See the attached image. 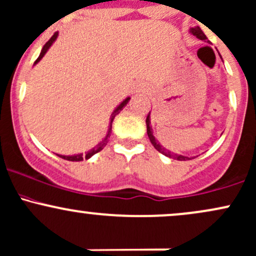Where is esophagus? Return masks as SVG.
Segmentation results:
<instances>
[{
    "mask_svg": "<svg viewBox=\"0 0 256 256\" xmlns=\"http://www.w3.org/2000/svg\"><path fill=\"white\" fill-rule=\"evenodd\" d=\"M137 91H138V92H144L146 88H144V87H142V86H138V88H137Z\"/></svg>",
    "mask_w": 256,
    "mask_h": 256,
    "instance_id": "34e87169",
    "label": "esophagus"
}]
</instances>
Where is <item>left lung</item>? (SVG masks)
<instances>
[{
	"label": "left lung",
	"instance_id": "1",
	"mask_svg": "<svg viewBox=\"0 0 256 256\" xmlns=\"http://www.w3.org/2000/svg\"><path fill=\"white\" fill-rule=\"evenodd\" d=\"M190 32L192 34L193 36H196V38H199V40H203V41H206V34L202 32V29L199 26H194V28H190ZM146 124H147V134L148 137H150V141L152 144L154 146V148H156V150L160 152L162 154H164L165 156H168V158H171V159H176V160H190L192 158H190V156H181V154H178V153H174V152H171L169 150H166L165 147H162V144H160L158 140L154 137L153 134V128H152L150 126V112L148 113V116L147 119H146ZM196 158V156H194Z\"/></svg>",
	"mask_w": 256,
	"mask_h": 256
}]
</instances>
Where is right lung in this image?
Here are the masks:
<instances>
[{"label":"right lung","mask_w":256,"mask_h":256,"mask_svg":"<svg viewBox=\"0 0 256 256\" xmlns=\"http://www.w3.org/2000/svg\"><path fill=\"white\" fill-rule=\"evenodd\" d=\"M57 38H58V32H54V35H53L52 38H50V40L46 42V44H44V47H42L40 56H38V60H35V63H34V66H36V64H38V62H40V60H42V57H44V56L46 54V52H47V50H50V47L52 46L53 42H54L56 40H57ZM131 100L130 97H126L125 100H124L122 102L120 103V104L116 108L114 109V112H113V113H112V115H110V119H109V125H108V131H106V134L104 136V138H103L102 141H100V143H98L97 146H94V148H91V150H90L88 152H86L85 154L80 153V154H74V156H62V154H57V156H60V158H62V159L69 160V162H81V160H84V159H90V158H91L92 156H94V154L98 153V152L102 150L103 148L106 147V143H108V137H110V132H112V124H113L114 118L116 116V115L119 114L120 112L122 110L124 106H125L126 104H128V100Z\"/></svg>","instance_id":"right-lung-1"}]
</instances>
